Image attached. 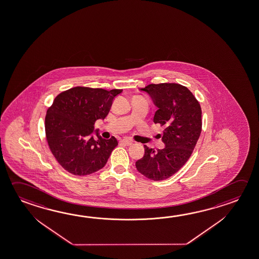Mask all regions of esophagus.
I'll list each match as a JSON object with an SVG mask.
<instances>
[{"label": "esophagus", "mask_w": 259, "mask_h": 259, "mask_svg": "<svg viewBox=\"0 0 259 259\" xmlns=\"http://www.w3.org/2000/svg\"><path fill=\"white\" fill-rule=\"evenodd\" d=\"M120 143L124 145H131L133 144V142L131 140H128V139H123V140L120 141Z\"/></svg>", "instance_id": "obj_1"}]
</instances>
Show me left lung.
<instances>
[{"label":"left lung","mask_w":259,"mask_h":259,"mask_svg":"<svg viewBox=\"0 0 259 259\" xmlns=\"http://www.w3.org/2000/svg\"><path fill=\"white\" fill-rule=\"evenodd\" d=\"M141 90L148 93L158 107L154 123L164 127L165 146L154 151L144 145L145 155L136 161V169L151 180H165L190 158L202 131V110L188 88L179 83H151Z\"/></svg>","instance_id":"obj_1"}]
</instances>
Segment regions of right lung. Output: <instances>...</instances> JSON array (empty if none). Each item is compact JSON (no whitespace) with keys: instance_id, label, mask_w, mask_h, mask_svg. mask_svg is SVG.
<instances>
[{"instance_id":"obj_1","label":"right lung","mask_w":259,"mask_h":259,"mask_svg":"<svg viewBox=\"0 0 259 259\" xmlns=\"http://www.w3.org/2000/svg\"><path fill=\"white\" fill-rule=\"evenodd\" d=\"M122 89L76 87L56 96L46 115V137L49 149L60 165L73 176H88L104 167L118 145L91 136L95 123L105 119L114 97Z\"/></svg>"}]
</instances>
